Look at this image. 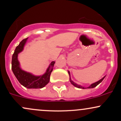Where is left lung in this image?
Wrapping results in <instances>:
<instances>
[{
  "label": "left lung",
  "instance_id": "1",
  "mask_svg": "<svg viewBox=\"0 0 121 121\" xmlns=\"http://www.w3.org/2000/svg\"><path fill=\"white\" fill-rule=\"evenodd\" d=\"M68 73H69V79H70V82H71V84H72V85H74L75 87H78V88H80V89L93 88V87H95V86H97L98 85V84H100V83L101 82H102V81H103V80H104V78H105V76H104V77H103V78H102V79H101L100 80H99V81H98L96 82H95V83H93V84H91V85H90L89 86V87H84L80 85H78V84H76V83L74 82H73V81H72V80H71V78H70V72H69V71H68Z\"/></svg>",
  "mask_w": 121,
  "mask_h": 121
}]
</instances>
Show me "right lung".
Returning a JSON list of instances; mask_svg holds the SVG:
<instances>
[{
    "instance_id": "add662e5",
    "label": "right lung",
    "mask_w": 121,
    "mask_h": 121,
    "mask_svg": "<svg viewBox=\"0 0 121 121\" xmlns=\"http://www.w3.org/2000/svg\"><path fill=\"white\" fill-rule=\"evenodd\" d=\"M28 38L22 40L16 47L12 57V70L13 74L19 82L28 89H40L44 87L48 84L50 76L52 72L55 61L51 62L46 72L42 76H36L31 73L22 70L20 67V64L17 59L18 54L23 50Z\"/></svg>"
}]
</instances>
